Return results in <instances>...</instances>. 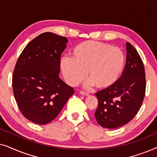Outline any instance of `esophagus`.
<instances>
[{"label": "esophagus", "instance_id": "obj_1", "mask_svg": "<svg viewBox=\"0 0 157 157\" xmlns=\"http://www.w3.org/2000/svg\"><path fill=\"white\" fill-rule=\"evenodd\" d=\"M80 94L83 96H88V95H89V93H87V92H85V91H81Z\"/></svg>", "mask_w": 157, "mask_h": 157}]
</instances>
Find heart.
<instances>
[{"label": "heart", "instance_id": "obj_1", "mask_svg": "<svg viewBox=\"0 0 157 157\" xmlns=\"http://www.w3.org/2000/svg\"><path fill=\"white\" fill-rule=\"evenodd\" d=\"M124 56L117 47L103 42L86 40L76 45L70 58L61 61L66 82L76 86L86 76L98 90L109 89L117 82L123 70Z\"/></svg>", "mask_w": 157, "mask_h": 157}]
</instances>
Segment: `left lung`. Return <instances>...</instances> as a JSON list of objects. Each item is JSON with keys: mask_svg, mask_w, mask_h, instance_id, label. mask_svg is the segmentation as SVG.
I'll use <instances>...</instances> for the list:
<instances>
[{"mask_svg": "<svg viewBox=\"0 0 157 157\" xmlns=\"http://www.w3.org/2000/svg\"><path fill=\"white\" fill-rule=\"evenodd\" d=\"M146 91L144 66L140 56L126 43V63L112 86L96 93L98 107L94 116L106 128H119L132 121L142 104Z\"/></svg>", "mask_w": 157, "mask_h": 157, "instance_id": "1", "label": "left lung"}]
</instances>
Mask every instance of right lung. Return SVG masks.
<instances>
[{
  "label": "right lung",
  "instance_id": "obj_1",
  "mask_svg": "<svg viewBox=\"0 0 157 157\" xmlns=\"http://www.w3.org/2000/svg\"><path fill=\"white\" fill-rule=\"evenodd\" d=\"M66 37L46 32L32 40L15 66L12 84L21 112L37 124L53 121L74 93L59 78L60 58Z\"/></svg>",
  "mask_w": 157,
  "mask_h": 157
}]
</instances>
